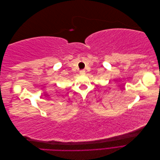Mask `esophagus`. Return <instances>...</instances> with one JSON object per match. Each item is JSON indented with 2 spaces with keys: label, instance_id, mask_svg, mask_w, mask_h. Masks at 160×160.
<instances>
[{
  "label": "esophagus",
  "instance_id": "1",
  "mask_svg": "<svg viewBox=\"0 0 160 160\" xmlns=\"http://www.w3.org/2000/svg\"><path fill=\"white\" fill-rule=\"evenodd\" d=\"M79 74L81 75H83L85 74V70H81L79 71Z\"/></svg>",
  "mask_w": 160,
  "mask_h": 160
}]
</instances>
